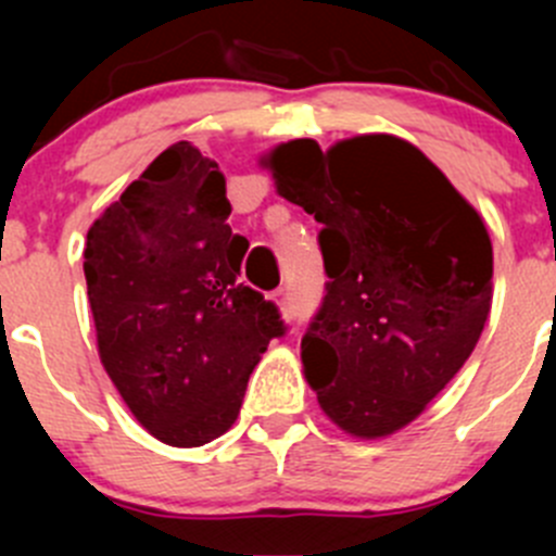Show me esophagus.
I'll list each match as a JSON object with an SVG mask.
<instances>
[{"mask_svg":"<svg viewBox=\"0 0 556 556\" xmlns=\"http://www.w3.org/2000/svg\"><path fill=\"white\" fill-rule=\"evenodd\" d=\"M274 304H277V309H279V314H282V319L293 317V309H290L288 290H277V293H274Z\"/></svg>","mask_w":556,"mask_h":556,"instance_id":"esophagus-1","label":"esophagus"}]
</instances>
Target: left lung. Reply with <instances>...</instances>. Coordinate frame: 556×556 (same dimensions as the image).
I'll list each match as a JSON object with an SVG mask.
<instances>
[{
    "label": "left lung",
    "mask_w": 556,
    "mask_h": 556,
    "mask_svg": "<svg viewBox=\"0 0 556 556\" xmlns=\"http://www.w3.org/2000/svg\"><path fill=\"white\" fill-rule=\"evenodd\" d=\"M282 199L323 223L328 295L301 341L306 384L352 439L397 433L452 382L492 306L484 217L392 134L328 150L290 139L261 159Z\"/></svg>",
    "instance_id": "8db88e82"
}]
</instances>
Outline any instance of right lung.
<instances>
[{"mask_svg":"<svg viewBox=\"0 0 556 556\" xmlns=\"http://www.w3.org/2000/svg\"><path fill=\"white\" fill-rule=\"evenodd\" d=\"M228 215L215 161L174 142L93 220L83 252L106 377L153 439L182 450L237 422L252 368L285 330L239 282L250 242Z\"/></svg>","mask_w":556,"mask_h":556,"instance_id":"add662e5","label":"right lung"}]
</instances>
